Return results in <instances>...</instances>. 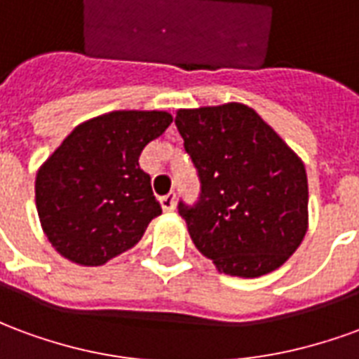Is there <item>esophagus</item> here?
<instances>
[{
  "label": "esophagus",
  "instance_id": "obj_1",
  "mask_svg": "<svg viewBox=\"0 0 359 359\" xmlns=\"http://www.w3.org/2000/svg\"><path fill=\"white\" fill-rule=\"evenodd\" d=\"M159 203H161L165 213H171V211H175V205H177V196H175V192H169V194L159 198Z\"/></svg>",
  "mask_w": 359,
  "mask_h": 359
}]
</instances>
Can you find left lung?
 Listing matches in <instances>:
<instances>
[{"label":"left lung","instance_id":"obj_1","mask_svg":"<svg viewBox=\"0 0 359 359\" xmlns=\"http://www.w3.org/2000/svg\"><path fill=\"white\" fill-rule=\"evenodd\" d=\"M175 125L202 182L179 203L196 248L233 277L278 269L308 231L304 161L244 103L179 109Z\"/></svg>","mask_w":359,"mask_h":359}]
</instances>
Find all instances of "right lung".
<instances>
[{"mask_svg": "<svg viewBox=\"0 0 359 359\" xmlns=\"http://www.w3.org/2000/svg\"><path fill=\"white\" fill-rule=\"evenodd\" d=\"M171 123L167 111H111L76 126L46 159L36 210L61 256L97 267L138 244L161 215L138 159Z\"/></svg>", "mask_w": 359, "mask_h": 359, "instance_id": "1", "label": "right lung"}]
</instances>
